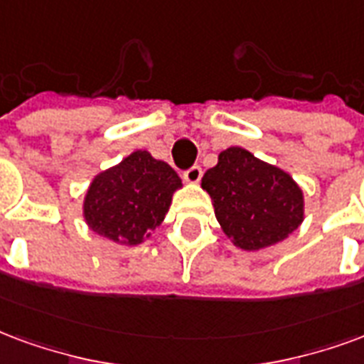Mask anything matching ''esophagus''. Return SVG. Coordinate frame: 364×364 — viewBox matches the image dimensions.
<instances>
[{
    "label": "esophagus",
    "mask_w": 364,
    "mask_h": 364,
    "mask_svg": "<svg viewBox=\"0 0 364 364\" xmlns=\"http://www.w3.org/2000/svg\"><path fill=\"white\" fill-rule=\"evenodd\" d=\"M200 177H203V169H200V166H193V168H189L183 173V179L189 183V185H196V183L200 181Z\"/></svg>",
    "instance_id": "obj_1"
}]
</instances>
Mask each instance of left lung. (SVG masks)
<instances>
[{
    "instance_id": "left-lung-1",
    "label": "left lung",
    "mask_w": 364,
    "mask_h": 364,
    "mask_svg": "<svg viewBox=\"0 0 364 364\" xmlns=\"http://www.w3.org/2000/svg\"><path fill=\"white\" fill-rule=\"evenodd\" d=\"M203 189L225 235L243 250H260L284 241L303 223V191L284 169L231 146L203 177Z\"/></svg>"
}]
</instances>
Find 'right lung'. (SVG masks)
Returning <instances> with one entry per match:
<instances>
[{"instance_id":"obj_1","label":"right lung","mask_w":364,"mask_h":364,"mask_svg":"<svg viewBox=\"0 0 364 364\" xmlns=\"http://www.w3.org/2000/svg\"><path fill=\"white\" fill-rule=\"evenodd\" d=\"M177 189L181 179L171 166L136 150L94 177L82 216L94 233L114 243L139 245L166 218Z\"/></svg>"}]
</instances>
